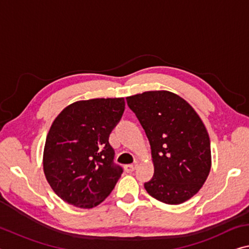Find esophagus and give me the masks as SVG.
I'll use <instances>...</instances> for the list:
<instances>
[{"label": "esophagus", "mask_w": 249, "mask_h": 249, "mask_svg": "<svg viewBox=\"0 0 249 249\" xmlns=\"http://www.w3.org/2000/svg\"><path fill=\"white\" fill-rule=\"evenodd\" d=\"M137 166H139V161L136 160L135 163H134V164L126 165V166L124 167V169H125V172H127V173H132V172L135 171V169L137 168Z\"/></svg>", "instance_id": "obj_1"}]
</instances>
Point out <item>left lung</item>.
I'll return each instance as SVG.
<instances>
[{"label":"left lung","mask_w":249,"mask_h":249,"mask_svg":"<svg viewBox=\"0 0 249 249\" xmlns=\"http://www.w3.org/2000/svg\"><path fill=\"white\" fill-rule=\"evenodd\" d=\"M151 144L154 177L149 195L178 205L196 195L212 166L211 141L196 110L168 90H148L126 97Z\"/></svg>","instance_id":"8db88e82"}]
</instances>
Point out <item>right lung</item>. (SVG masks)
Returning <instances> with one entry per match:
<instances>
[{"instance_id": "right-lung-1", "label": "right lung", "mask_w": 249, "mask_h": 249, "mask_svg": "<svg viewBox=\"0 0 249 249\" xmlns=\"http://www.w3.org/2000/svg\"><path fill=\"white\" fill-rule=\"evenodd\" d=\"M125 109L124 97L77 101L51 125L43 169L55 194L80 208L100 205L115 187L123 169L114 165L109 134Z\"/></svg>"}]
</instances>
